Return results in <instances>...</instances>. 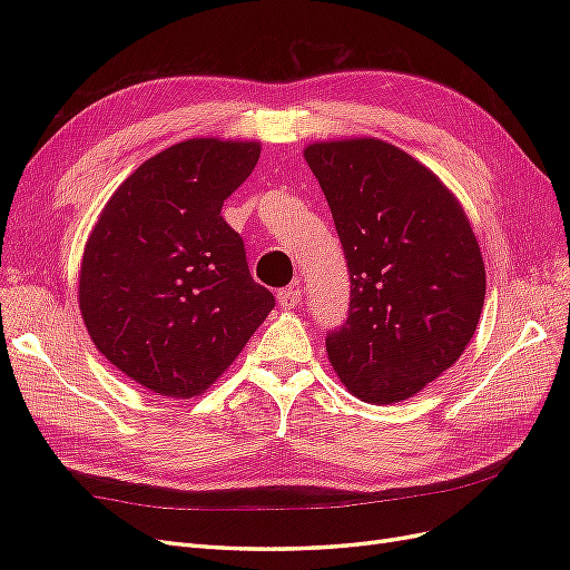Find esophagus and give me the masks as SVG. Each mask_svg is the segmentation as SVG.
Masks as SVG:
<instances>
[{
	"label": "esophagus",
	"mask_w": 570,
	"mask_h": 570,
	"mask_svg": "<svg viewBox=\"0 0 570 570\" xmlns=\"http://www.w3.org/2000/svg\"><path fill=\"white\" fill-rule=\"evenodd\" d=\"M275 297H278L281 308H295L302 299V289H299V285H289V287L278 289V295Z\"/></svg>",
	"instance_id": "obj_1"
}]
</instances>
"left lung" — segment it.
<instances>
[{
    "mask_svg": "<svg viewBox=\"0 0 570 570\" xmlns=\"http://www.w3.org/2000/svg\"><path fill=\"white\" fill-rule=\"evenodd\" d=\"M350 271L347 321L325 350L358 400L392 404L450 368L485 302L471 223L433 170L383 140L312 145Z\"/></svg>",
    "mask_w": 570,
    "mask_h": 570,
    "instance_id": "obj_1",
    "label": "left lung"
}]
</instances>
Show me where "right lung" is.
Listing matches in <instances>:
<instances>
[{"mask_svg": "<svg viewBox=\"0 0 570 570\" xmlns=\"http://www.w3.org/2000/svg\"><path fill=\"white\" fill-rule=\"evenodd\" d=\"M258 142L197 137L159 151L107 202L85 245L80 312L97 350L135 383L195 396L275 306L220 216Z\"/></svg>", "mask_w": 570, "mask_h": 570, "instance_id": "obj_1", "label": "right lung"}]
</instances>
